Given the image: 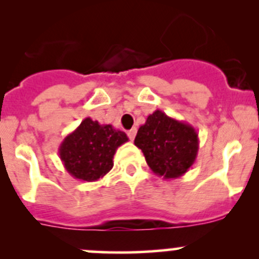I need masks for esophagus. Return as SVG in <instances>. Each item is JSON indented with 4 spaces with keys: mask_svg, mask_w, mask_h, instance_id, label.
Instances as JSON below:
<instances>
[{
    "mask_svg": "<svg viewBox=\"0 0 259 259\" xmlns=\"http://www.w3.org/2000/svg\"><path fill=\"white\" fill-rule=\"evenodd\" d=\"M135 135H137V127H133V129H130L127 132V137L130 138V140H134Z\"/></svg>",
    "mask_w": 259,
    "mask_h": 259,
    "instance_id": "esophagus-1",
    "label": "esophagus"
}]
</instances>
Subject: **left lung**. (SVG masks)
Returning a JSON list of instances; mask_svg holds the SVG:
<instances>
[{
    "label": "left lung",
    "instance_id": "8db88e82",
    "mask_svg": "<svg viewBox=\"0 0 259 259\" xmlns=\"http://www.w3.org/2000/svg\"><path fill=\"white\" fill-rule=\"evenodd\" d=\"M134 144L142 149L154 174L164 179H177L194 164L199 138L190 124L155 110L139 127Z\"/></svg>",
    "mask_w": 259,
    "mask_h": 259
}]
</instances>
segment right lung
<instances>
[{"label": "right lung", "instance_id": "1", "mask_svg": "<svg viewBox=\"0 0 259 259\" xmlns=\"http://www.w3.org/2000/svg\"><path fill=\"white\" fill-rule=\"evenodd\" d=\"M129 138L113 125L86 117L59 146L67 173L82 182H96L113 169L114 154Z\"/></svg>", "mask_w": 259, "mask_h": 259}]
</instances>
